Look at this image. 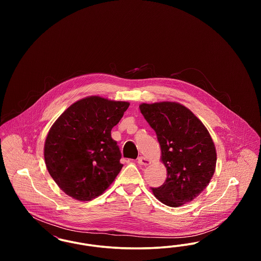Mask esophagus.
I'll use <instances>...</instances> for the list:
<instances>
[{
    "label": "esophagus",
    "instance_id": "1",
    "mask_svg": "<svg viewBox=\"0 0 261 261\" xmlns=\"http://www.w3.org/2000/svg\"><path fill=\"white\" fill-rule=\"evenodd\" d=\"M138 163L141 164V165H149L150 162H149L148 159H146L144 156H139L138 158Z\"/></svg>",
    "mask_w": 261,
    "mask_h": 261
}]
</instances>
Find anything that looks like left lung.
I'll return each mask as SVG.
<instances>
[{"label":"left lung","mask_w":261,"mask_h":261,"mask_svg":"<svg viewBox=\"0 0 261 261\" xmlns=\"http://www.w3.org/2000/svg\"><path fill=\"white\" fill-rule=\"evenodd\" d=\"M140 111L154 130L167 178L154 197L171 207L196 199L215 171L216 149L211 134L186 107L175 101L141 103Z\"/></svg>","instance_id":"1"}]
</instances>
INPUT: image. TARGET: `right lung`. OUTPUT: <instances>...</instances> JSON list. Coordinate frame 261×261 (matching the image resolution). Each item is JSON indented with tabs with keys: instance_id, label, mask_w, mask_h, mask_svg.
<instances>
[{
	"instance_id": "right-lung-1",
	"label": "right lung",
	"mask_w": 261,
	"mask_h": 261,
	"mask_svg": "<svg viewBox=\"0 0 261 261\" xmlns=\"http://www.w3.org/2000/svg\"><path fill=\"white\" fill-rule=\"evenodd\" d=\"M129 105L91 96L72 103L50 127L45 162L67 196L82 201L95 199L120 172L121 152L111 132Z\"/></svg>"
}]
</instances>
